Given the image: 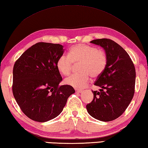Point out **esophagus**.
Returning a JSON list of instances; mask_svg holds the SVG:
<instances>
[{
    "instance_id": "1",
    "label": "esophagus",
    "mask_w": 148,
    "mask_h": 148,
    "mask_svg": "<svg viewBox=\"0 0 148 148\" xmlns=\"http://www.w3.org/2000/svg\"><path fill=\"white\" fill-rule=\"evenodd\" d=\"M76 92H77V93H82V90H76Z\"/></svg>"
}]
</instances>
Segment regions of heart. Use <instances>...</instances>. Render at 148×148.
Returning a JSON list of instances; mask_svg holds the SVG:
<instances>
[{
  "label": "heart",
  "mask_w": 148,
  "mask_h": 148,
  "mask_svg": "<svg viewBox=\"0 0 148 148\" xmlns=\"http://www.w3.org/2000/svg\"><path fill=\"white\" fill-rule=\"evenodd\" d=\"M108 62L107 53L95 47L77 44L72 46L68 55L62 54L56 61V67L63 75H69L73 64L80 63L79 73L73 75L66 79V82L76 89L86 86L90 76L93 78L99 77L105 71Z\"/></svg>",
  "instance_id": "b5f03b06"
}]
</instances>
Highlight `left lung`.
<instances>
[{
  "label": "left lung",
  "instance_id": "8db88e82",
  "mask_svg": "<svg viewBox=\"0 0 148 148\" xmlns=\"http://www.w3.org/2000/svg\"><path fill=\"white\" fill-rule=\"evenodd\" d=\"M104 49L108 62L105 71L94 85L99 91H93L94 99L86 105L89 114L103 121H110L122 114L134 94L136 71L128 53L110 39L90 41Z\"/></svg>",
  "mask_w": 148,
  "mask_h": 148
}]
</instances>
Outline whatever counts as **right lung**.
<instances>
[{
	"mask_svg": "<svg viewBox=\"0 0 148 148\" xmlns=\"http://www.w3.org/2000/svg\"><path fill=\"white\" fill-rule=\"evenodd\" d=\"M60 44L39 42L18 58L13 69L12 92L23 112L34 121L45 122L58 116L74 94L62 81L56 61L63 54Z\"/></svg>",
	"mask_w": 148,
	"mask_h": 148,
	"instance_id": "1",
	"label": "right lung"
}]
</instances>
